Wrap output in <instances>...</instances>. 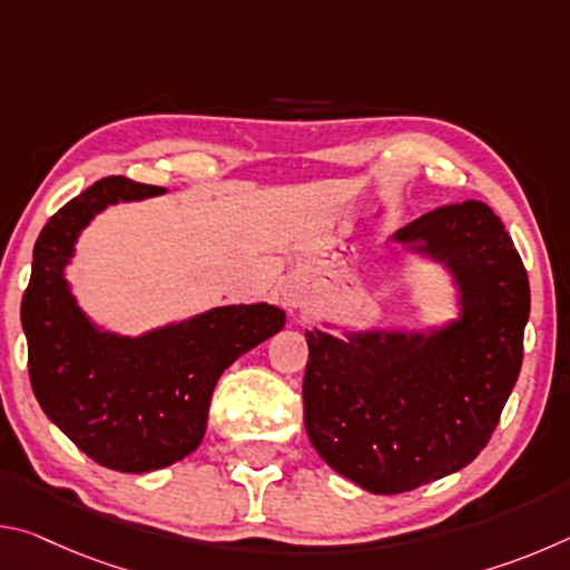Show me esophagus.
<instances>
[{"label": "esophagus", "mask_w": 570, "mask_h": 570, "mask_svg": "<svg viewBox=\"0 0 570 570\" xmlns=\"http://www.w3.org/2000/svg\"><path fill=\"white\" fill-rule=\"evenodd\" d=\"M288 304H292V306H298V298H296V296H288Z\"/></svg>", "instance_id": "obj_1"}]
</instances>
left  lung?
<instances>
[{
    "label": "left lung",
    "instance_id": "1",
    "mask_svg": "<svg viewBox=\"0 0 570 570\" xmlns=\"http://www.w3.org/2000/svg\"><path fill=\"white\" fill-rule=\"evenodd\" d=\"M394 238L450 266L462 320L430 336L306 332V435L326 465L377 495L480 455L515 387L530 314L525 266L482 200L430 210Z\"/></svg>",
    "mask_w": 570,
    "mask_h": 570
}]
</instances>
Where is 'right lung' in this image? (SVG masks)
<instances>
[{"label": "right lung", "instance_id": "obj_1", "mask_svg": "<svg viewBox=\"0 0 570 570\" xmlns=\"http://www.w3.org/2000/svg\"><path fill=\"white\" fill-rule=\"evenodd\" d=\"M163 190L110 176L65 204L37 238L22 298L37 402L85 455L118 472H150L190 455L226 366L286 322L276 306L238 304L135 340L95 330L65 282L75 240L105 206Z\"/></svg>", "mask_w": 570, "mask_h": 570}]
</instances>
